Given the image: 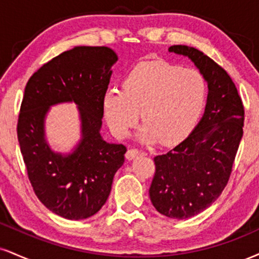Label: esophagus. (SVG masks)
Wrapping results in <instances>:
<instances>
[{
  "label": "esophagus",
  "instance_id": "obj_1",
  "mask_svg": "<svg viewBox=\"0 0 259 259\" xmlns=\"http://www.w3.org/2000/svg\"><path fill=\"white\" fill-rule=\"evenodd\" d=\"M140 154H141V153H140L139 149L132 148V149H127L125 157H126L127 160H133V159H135V158H138Z\"/></svg>",
  "mask_w": 259,
  "mask_h": 259
}]
</instances>
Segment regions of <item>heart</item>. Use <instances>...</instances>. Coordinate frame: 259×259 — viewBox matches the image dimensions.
Wrapping results in <instances>:
<instances>
[{
  "label": "heart",
  "instance_id": "heart-1",
  "mask_svg": "<svg viewBox=\"0 0 259 259\" xmlns=\"http://www.w3.org/2000/svg\"><path fill=\"white\" fill-rule=\"evenodd\" d=\"M207 95L200 71L180 68L163 61H142L126 74L123 90L107 89L102 96V112L112 134L126 138L130 130L145 121L138 139L171 145L193 129Z\"/></svg>",
  "mask_w": 259,
  "mask_h": 259
}]
</instances>
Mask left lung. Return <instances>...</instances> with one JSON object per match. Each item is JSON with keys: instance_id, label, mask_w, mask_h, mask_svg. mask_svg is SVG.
Returning a JSON list of instances; mask_svg holds the SVG:
<instances>
[{"instance_id": "1", "label": "left lung", "mask_w": 259, "mask_h": 259, "mask_svg": "<svg viewBox=\"0 0 259 259\" xmlns=\"http://www.w3.org/2000/svg\"><path fill=\"white\" fill-rule=\"evenodd\" d=\"M169 52L188 58L208 89L197 126L175 148L154 158L152 204L169 219L186 220L206 210L228 182L242 138L244 106L229 74L212 59L188 46H171Z\"/></svg>"}]
</instances>
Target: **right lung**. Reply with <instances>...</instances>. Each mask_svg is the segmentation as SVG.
Here are the masks:
<instances>
[{
	"label": "right lung",
	"instance_id": "obj_1",
	"mask_svg": "<svg viewBox=\"0 0 259 259\" xmlns=\"http://www.w3.org/2000/svg\"><path fill=\"white\" fill-rule=\"evenodd\" d=\"M117 54L108 47L77 46L43 65L25 87L18 140L37 198L66 220L94 216L111 193L126 147L102 139V96ZM73 102L79 108L81 139L68 154L53 151L45 138L52 105Z\"/></svg>",
	"mask_w": 259,
	"mask_h": 259
}]
</instances>
